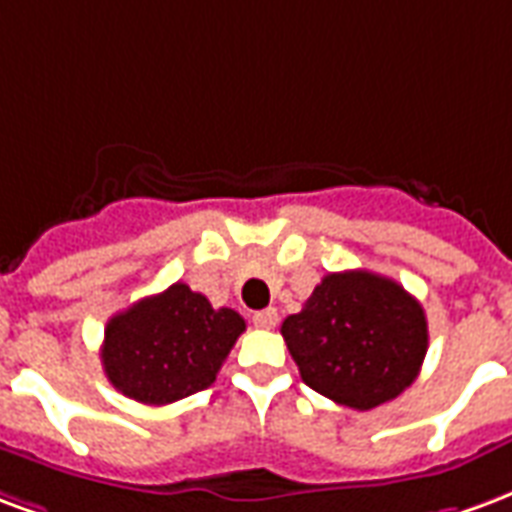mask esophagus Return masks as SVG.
Returning a JSON list of instances; mask_svg holds the SVG:
<instances>
[{"label":"esophagus","mask_w":512,"mask_h":512,"mask_svg":"<svg viewBox=\"0 0 512 512\" xmlns=\"http://www.w3.org/2000/svg\"><path fill=\"white\" fill-rule=\"evenodd\" d=\"M253 324L259 327V330H272L275 324H278V311L275 308H264V311L253 313Z\"/></svg>","instance_id":"obj_1"}]
</instances>
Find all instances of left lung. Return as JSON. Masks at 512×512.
Segmentation results:
<instances>
[{
	"label": "left lung",
	"instance_id": "obj_1",
	"mask_svg": "<svg viewBox=\"0 0 512 512\" xmlns=\"http://www.w3.org/2000/svg\"><path fill=\"white\" fill-rule=\"evenodd\" d=\"M281 335L302 382L335 404L368 412L404 393L428 352L423 305L368 270L330 272Z\"/></svg>",
	"mask_w": 512,
	"mask_h": 512
}]
</instances>
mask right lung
Listing matches in <instances>:
<instances>
[{
	"label": "right lung",
	"mask_w": 512,
	"mask_h": 512,
	"mask_svg": "<svg viewBox=\"0 0 512 512\" xmlns=\"http://www.w3.org/2000/svg\"><path fill=\"white\" fill-rule=\"evenodd\" d=\"M242 333L240 313L212 308L188 283H171L108 319L100 360L122 395L147 406L174 404L215 382Z\"/></svg>",
	"instance_id": "right-lung-1"
}]
</instances>
